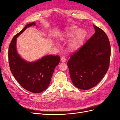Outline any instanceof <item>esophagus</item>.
<instances>
[{"label":"esophagus","instance_id":"34e87169","mask_svg":"<svg viewBox=\"0 0 120 120\" xmlns=\"http://www.w3.org/2000/svg\"><path fill=\"white\" fill-rule=\"evenodd\" d=\"M60 61H61V63H64V62H65V61H66V57H61V59H60Z\"/></svg>","mask_w":120,"mask_h":120}]
</instances>
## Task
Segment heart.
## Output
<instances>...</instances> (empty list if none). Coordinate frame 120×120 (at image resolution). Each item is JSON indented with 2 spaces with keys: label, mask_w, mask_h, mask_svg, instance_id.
Wrapping results in <instances>:
<instances>
[{
  "label": "heart",
  "mask_w": 120,
  "mask_h": 120,
  "mask_svg": "<svg viewBox=\"0 0 120 120\" xmlns=\"http://www.w3.org/2000/svg\"><path fill=\"white\" fill-rule=\"evenodd\" d=\"M86 36V30L72 25L66 30L58 37L60 41H64L71 38L68 44V49L70 52H75L80 48L83 44ZM57 45V43H56Z\"/></svg>",
  "instance_id": "b5f03b06"
}]
</instances>
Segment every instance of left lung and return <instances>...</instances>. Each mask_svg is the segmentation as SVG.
<instances>
[{
	"instance_id": "8db88e82",
	"label": "left lung",
	"mask_w": 120,
	"mask_h": 120,
	"mask_svg": "<svg viewBox=\"0 0 120 120\" xmlns=\"http://www.w3.org/2000/svg\"><path fill=\"white\" fill-rule=\"evenodd\" d=\"M93 26L95 33L72 54L67 64L73 84L83 90L96 86L107 73L110 64L109 40L102 30Z\"/></svg>"
}]
</instances>
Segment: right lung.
<instances>
[{"label": "right lung", "mask_w": 120, "mask_h": 120, "mask_svg": "<svg viewBox=\"0 0 120 120\" xmlns=\"http://www.w3.org/2000/svg\"><path fill=\"white\" fill-rule=\"evenodd\" d=\"M35 24V22L26 24L13 37L9 46L8 60L10 71L20 86L28 91L39 93L49 86L54 68L59 64L60 58L59 56L48 55L37 61L29 62L18 53L17 38L27 27Z\"/></svg>", "instance_id": "right-lung-1"}]
</instances>
